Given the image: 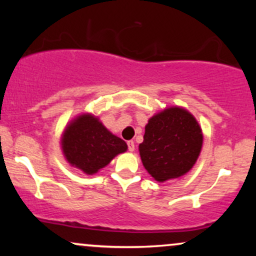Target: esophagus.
<instances>
[{
  "label": "esophagus",
  "mask_w": 256,
  "mask_h": 256,
  "mask_svg": "<svg viewBox=\"0 0 256 256\" xmlns=\"http://www.w3.org/2000/svg\"><path fill=\"white\" fill-rule=\"evenodd\" d=\"M128 150H130V152H134V140H128Z\"/></svg>",
  "instance_id": "obj_1"
}]
</instances>
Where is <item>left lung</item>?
Listing matches in <instances>:
<instances>
[{"label": "left lung", "instance_id": "1", "mask_svg": "<svg viewBox=\"0 0 256 256\" xmlns=\"http://www.w3.org/2000/svg\"><path fill=\"white\" fill-rule=\"evenodd\" d=\"M202 142V130L192 114L184 108L170 107L148 120L138 149L144 168L164 183L192 168Z\"/></svg>", "mask_w": 256, "mask_h": 256}]
</instances>
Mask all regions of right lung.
I'll return each instance as SVG.
<instances>
[{
    "label": "right lung",
    "mask_w": 256,
    "mask_h": 256,
    "mask_svg": "<svg viewBox=\"0 0 256 256\" xmlns=\"http://www.w3.org/2000/svg\"><path fill=\"white\" fill-rule=\"evenodd\" d=\"M62 152L71 164L86 174L98 173L118 154L128 150V144L104 128L98 118L82 114L64 128L61 137Z\"/></svg>",
    "instance_id": "add662e5"
}]
</instances>
